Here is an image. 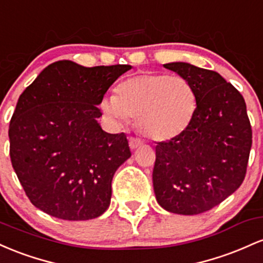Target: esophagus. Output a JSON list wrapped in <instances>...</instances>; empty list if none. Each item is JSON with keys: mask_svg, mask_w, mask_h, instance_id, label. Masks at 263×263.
Instances as JSON below:
<instances>
[{"mask_svg": "<svg viewBox=\"0 0 263 263\" xmlns=\"http://www.w3.org/2000/svg\"><path fill=\"white\" fill-rule=\"evenodd\" d=\"M141 144H143V141L138 139V138H129V146H130L132 150H135L137 147H139Z\"/></svg>", "mask_w": 263, "mask_h": 263, "instance_id": "esophagus-1", "label": "esophagus"}]
</instances>
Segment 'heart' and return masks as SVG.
I'll use <instances>...</instances> for the list:
<instances>
[{"label":"heart","instance_id":"b5f03b06","mask_svg":"<svg viewBox=\"0 0 263 263\" xmlns=\"http://www.w3.org/2000/svg\"><path fill=\"white\" fill-rule=\"evenodd\" d=\"M100 108L118 124L137 117V128L144 137L166 141L190 125L196 110V92L182 77L141 73L123 81L116 96L102 99Z\"/></svg>","mask_w":263,"mask_h":263}]
</instances>
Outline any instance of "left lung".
<instances>
[{
  "label": "left lung",
  "instance_id": "8db88e82",
  "mask_svg": "<svg viewBox=\"0 0 263 263\" xmlns=\"http://www.w3.org/2000/svg\"><path fill=\"white\" fill-rule=\"evenodd\" d=\"M164 67L193 84L196 110L186 130L155 146L154 193L166 211L197 215L219 205L242 184L252 145L246 103L214 70L185 62Z\"/></svg>",
  "mask_w": 263,
  "mask_h": 263
}]
</instances>
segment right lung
Wrapping results in <instances>:
<instances>
[{"label": "right lung", "mask_w": 263, "mask_h": 263, "mask_svg": "<svg viewBox=\"0 0 263 263\" xmlns=\"http://www.w3.org/2000/svg\"><path fill=\"white\" fill-rule=\"evenodd\" d=\"M130 68L58 61L20 96L8 130L10 156L37 209L57 219L83 221L109 208L111 180L132 153L124 133L103 130L97 105Z\"/></svg>", "instance_id": "1"}]
</instances>
